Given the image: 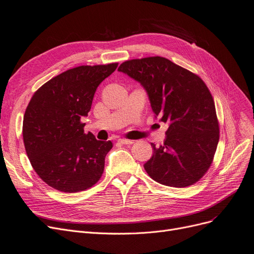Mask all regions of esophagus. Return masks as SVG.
I'll list each match as a JSON object with an SVG mask.
<instances>
[{"instance_id": "34e87169", "label": "esophagus", "mask_w": 254, "mask_h": 254, "mask_svg": "<svg viewBox=\"0 0 254 254\" xmlns=\"http://www.w3.org/2000/svg\"><path fill=\"white\" fill-rule=\"evenodd\" d=\"M118 142L121 143V144H125V145H131V144H133V141H131V139H125V138H121V139H119Z\"/></svg>"}]
</instances>
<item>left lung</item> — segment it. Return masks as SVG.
<instances>
[{
	"mask_svg": "<svg viewBox=\"0 0 254 254\" xmlns=\"http://www.w3.org/2000/svg\"><path fill=\"white\" fill-rule=\"evenodd\" d=\"M147 90L151 108L168 124L167 138L155 147L144 168L165 186L193 185L210 168L220 126L210 90L197 74L163 57L125 61L119 67Z\"/></svg>",
	"mask_w": 254,
	"mask_h": 254,
	"instance_id": "left-lung-1",
	"label": "left lung"
}]
</instances>
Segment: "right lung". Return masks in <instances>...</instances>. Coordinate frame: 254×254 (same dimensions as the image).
<instances>
[{"mask_svg":"<svg viewBox=\"0 0 254 254\" xmlns=\"http://www.w3.org/2000/svg\"><path fill=\"white\" fill-rule=\"evenodd\" d=\"M119 63L77 66L52 77L33 93L23 120L25 150L34 171L48 186L73 193L102 178L110 141L84 132L98 86Z\"/></svg>","mask_w":254,"mask_h":254,"instance_id":"obj_1","label":"right lung"}]
</instances>
